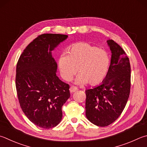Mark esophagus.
<instances>
[{
    "mask_svg": "<svg viewBox=\"0 0 147 147\" xmlns=\"http://www.w3.org/2000/svg\"><path fill=\"white\" fill-rule=\"evenodd\" d=\"M77 90H78V88H77V87H75V86H71V87H70V89H69V90H70L71 92H75V91H76Z\"/></svg>",
    "mask_w": 147,
    "mask_h": 147,
    "instance_id": "1",
    "label": "esophagus"
}]
</instances>
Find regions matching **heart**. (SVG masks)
I'll use <instances>...</instances> for the list:
<instances>
[{
  "label": "heart",
  "mask_w": 147,
  "mask_h": 147,
  "mask_svg": "<svg viewBox=\"0 0 147 147\" xmlns=\"http://www.w3.org/2000/svg\"><path fill=\"white\" fill-rule=\"evenodd\" d=\"M110 57L107 51L99 49L87 42H79L69 47L67 55L58 58V65L61 76L66 81L71 80L76 73V83L95 86L102 82L110 67Z\"/></svg>",
  "instance_id": "heart-1"
}]
</instances>
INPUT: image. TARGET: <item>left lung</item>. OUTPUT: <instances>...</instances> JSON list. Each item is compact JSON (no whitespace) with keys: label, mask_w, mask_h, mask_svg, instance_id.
Listing matches in <instances>:
<instances>
[{"label":"left lung","mask_w":147,"mask_h":147,"mask_svg":"<svg viewBox=\"0 0 147 147\" xmlns=\"http://www.w3.org/2000/svg\"><path fill=\"white\" fill-rule=\"evenodd\" d=\"M112 53L109 72L102 84L85 90V114L97 126L113 123L121 115L130 91V65L123 49L113 40H107Z\"/></svg>","instance_id":"obj_1"}]
</instances>
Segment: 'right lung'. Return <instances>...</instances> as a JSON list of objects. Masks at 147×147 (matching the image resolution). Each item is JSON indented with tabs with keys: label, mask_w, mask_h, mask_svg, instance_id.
Returning a JSON list of instances; mask_svg holds the SVG:
<instances>
[{
	"label": "right lung",
	"mask_w": 147,
	"mask_h": 147,
	"mask_svg": "<svg viewBox=\"0 0 147 147\" xmlns=\"http://www.w3.org/2000/svg\"><path fill=\"white\" fill-rule=\"evenodd\" d=\"M61 34H42L24 50L18 60L15 84L20 107L30 121L51 129L62 118V107L70 97L69 84L58 78L51 51L67 38Z\"/></svg>",
	"instance_id": "obj_1"
}]
</instances>
